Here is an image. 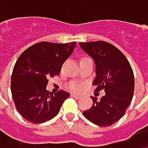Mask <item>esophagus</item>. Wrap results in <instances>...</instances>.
<instances>
[{
    "mask_svg": "<svg viewBox=\"0 0 148 148\" xmlns=\"http://www.w3.org/2000/svg\"><path fill=\"white\" fill-rule=\"evenodd\" d=\"M71 96H72L73 98H74V99H80V97H79L78 94H74V93H73V94H71Z\"/></svg>",
    "mask_w": 148,
    "mask_h": 148,
    "instance_id": "1",
    "label": "esophagus"
}]
</instances>
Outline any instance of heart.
<instances>
[{
	"mask_svg": "<svg viewBox=\"0 0 148 148\" xmlns=\"http://www.w3.org/2000/svg\"><path fill=\"white\" fill-rule=\"evenodd\" d=\"M84 59H88V58H84ZM69 88L71 91H73V92H79V91L81 90L82 86H81L80 84H78V83H71V84L69 85Z\"/></svg>",
	"mask_w": 148,
	"mask_h": 148,
	"instance_id": "heart-1",
	"label": "heart"
}]
</instances>
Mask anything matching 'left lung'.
I'll return each instance as SVG.
<instances>
[{"label":"left lung","mask_w":148,"mask_h":148,"mask_svg":"<svg viewBox=\"0 0 148 148\" xmlns=\"http://www.w3.org/2000/svg\"><path fill=\"white\" fill-rule=\"evenodd\" d=\"M80 48L94 61L95 91L103 89L100 100L92 97V106L84 116L98 126H110L119 121L130 104L134 90L131 66L125 56L114 45L103 41L79 43Z\"/></svg>","instance_id":"1"}]
</instances>
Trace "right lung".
I'll list each match as a JSON object with an SVG mask.
<instances>
[{
	"label": "right lung",
	"mask_w": 148,
	"mask_h": 148,
	"mask_svg": "<svg viewBox=\"0 0 148 148\" xmlns=\"http://www.w3.org/2000/svg\"><path fill=\"white\" fill-rule=\"evenodd\" d=\"M76 42L55 44L41 42L25 49L18 58L11 77V92L16 109L25 120L42 123L54 118L69 93H49L48 79L61 72Z\"/></svg>",
	"instance_id": "1"
}]
</instances>
